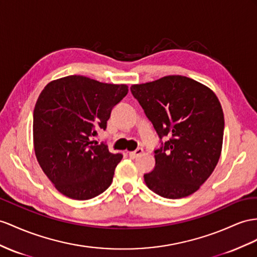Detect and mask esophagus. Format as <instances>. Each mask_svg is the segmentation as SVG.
Instances as JSON below:
<instances>
[{
	"mask_svg": "<svg viewBox=\"0 0 257 257\" xmlns=\"http://www.w3.org/2000/svg\"><path fill=\"white\" fill-rule=\"evenodd\" d=\"M143 153V150L142 149H137L134 152H129V156L131 159H137L138 156H140Z\"/></svg>",
	"mask_w": 257,
	"mask_h": 257,
	"instance_id": "obj_1",
	"label": "esophagus"
}]
</instances>
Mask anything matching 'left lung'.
<instances>
[{
  "label": "left lung",
  "mask_w": 257,
  "mask_h": 257,
  "mask_svg": "<svg viewBox=\"0 0 257 257\" xmlns=\"http://www.w3.org/2000/svg\"><path fill=\"white\" fill-rule=\"evenodd\" d=\"M131 92L162 139L155 167L144 175L150 190L166 199H181L200 189L219 161L223 111L205 84L179 75L133 84Z\"/></svg>",
  "instance_id": "8db88e82"
}]
</instances>
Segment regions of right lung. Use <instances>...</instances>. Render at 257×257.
Listing matches in <instances>:
<instances>
[{"label": "right lung", "instance_id": "right-lung-1", "mask_svg": "<svg viewBox=\"0 0 257 257\" xmlns=\"http://www.w3.org/2000/svg\"><path fill=\"white\" fill-rule=\"evenodd\" d=\"M127 93V84L72 75L52 80L39 95L34 110L36 157L65 196L89 200L110 186L122 155L91 138L106 129L111 109Z\"/></svg>", "mask_w": 257, "mask_h": 257}]
</instances>
